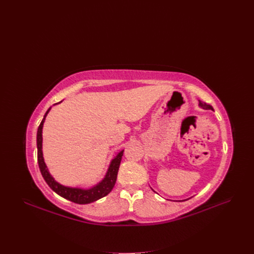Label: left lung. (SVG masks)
Masks as SVG:
<instances>
[{"label": "left lung", "mask_w": 254, "mask_h": 254, "mask_svg": "<svg viewBox=\"0 0 254 254\" xmlns=\"http://www.w3.org/2000/svg\"><path fill=\"white\" fill-rule=\"evenodd\" d=\"M198 105L202 107L203 109H206V110H212V111H214V109H213V107L211 106V105H208V104H206V103H204V102H201V101H198ZM152 190V189H151ZM154 191V190H153ZM189 199V198H188ZM184 201H186V199H184ZM179 202H183V201H179Z\"/></svg>", "instance_id": "8db88e82"}]
</instances>
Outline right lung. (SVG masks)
Wrapping results in <instances>:
<instances>
[{"instance_id": "add662e5", "label": "right lung", "mask_w": 254, "mask_h": 254, "mask_svg": "<svg viewBox=\"0 0 254 254\" xmlns=\"http://www.w3.org/2000/svg\"><path fill=\"white\" fill-rule=\"evenodd\" d=\"M62 103V102H60ZM60 103H57L55 105H58ZM51 109L50 108L46 111L41 124H40L37 131V149H38V164L40 171H41V174L48 184L49 188L58 193L59 195L63 196L65 199H69V201L76 203V204H89L92 202H96L98 199L104 197L105 195L108 194L114 188L116 179H117V173L118 169L120 166V162H122V158L124 155V150L119 151L116 156L110 162V165L108 167V170L106 172V175L104 178L97 183L96 185L91 186L89 189H83V188H72V186H66L63 185L60 182H58L55 178H53L50 174V172L47 169V166L44 162V157H43V151H42V142H43V137H42V130H43V126L45 118L47 114L49 113Z\"/></svg>"}]
</instances>
